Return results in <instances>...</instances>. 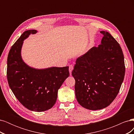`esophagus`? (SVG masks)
<instances>
[{
    "mask_svg": "<svg viewBox=\"0 0 134 134\" xmlns=\"http://www.w3.org/2000/svg\"><path fill=\"white\" fill-rule=\"evenodd\" d=\"M73 69H74L73 65H69V72H70V75L71 74V71H72V70H73Z\"/></svg>",
    "mask_w": 134,
    "mask_h": 134,
    "instance_id": "esophagus-1",
    "label": "esophagus"
}]
</instances>
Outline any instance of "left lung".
I'll return each instance as SVG.
<instances>
[{"instance_id":"obj_1","label":"left lung","mask_w":134,"mask_h":134,"mask_svg":"<svg viewBox=\"0 0 134 134\" xmlns=\"http://www.w3.org/2000/svg\"><path fill=\"white\" fill-rule=\"evenodd\" d=\"M101 43L76 60L72 75L75 96L85 108L98 110L109 106L118 94L124 79V57L119 43L108 32Z\"/></svg>"}]
</instances>
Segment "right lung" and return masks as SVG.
<instances>
[{
	"instance_id": "1",
	"label": "right lung",
	"mask_w": 134,
	"mask_h": 134,
	"mask_svg": "<svg viewBox=\"0 0 134 134\" xmlns=\"http://www.w3.org/2000/svg\"><path fill=\"white\" fill-rule=\"evenodd\" d=\"M37 31L24 32L9 52L7 79L10 88L23 106L31 111L41 112L53 107L58 92L69 76V66L36 69L23 62L21 50L23 41Z\"/></svg>"
}]
</instances>
